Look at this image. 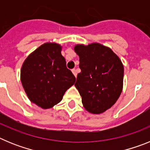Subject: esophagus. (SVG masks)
Here are the masks:
<instances>
[{
	"label": "esophagus",
	"instance_id": "esophagus-1",
	"mask_svg": "<svg viewBox=\"0 0 150 150\" xmlns=\"http://www.w3.org/2000/svg\"><path fill=\"white\" fill-rule=\"evenodd\" d=\"M72 72H73V74H74V76H76V75H77V73H76V69H73V70H72Z\"/></svg>",
	"mask_w": 150,
	"mask_h": 150
}]
</instances>
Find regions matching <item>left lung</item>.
<instances>
[{
	"instance_id": "left-lung-1",
	"label": "left lung",
	"mask_w": 150,
	"mask_h": 150,
	"mask_svg": "<svg viewBox=\"0 0 150 150\" xmlns=\"http://www.w3.org/2000/svg\"><path fill=\"white\" fill-rule=\"evenodd\" d=\"M79 68L75 86L85 109L100 114L110 109L122 91L124 67L120 58L107 46L98 43L76 45Z\"/></svg>"
}]
</instances>
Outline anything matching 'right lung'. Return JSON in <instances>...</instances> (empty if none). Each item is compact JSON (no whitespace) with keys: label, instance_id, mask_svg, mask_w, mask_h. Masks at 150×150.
<instances>
[{"label":"right lung","instance_id":"add662e5","mask_svg":"<svg viewBox=\"0 0 150 150\" xmlns=\"http://www.w3.org/2000/svg\"><path fill=\"white\" fill-rule=\"evenodd\" d=\"M61 51L59 44L44 43L30 54L22 64V86L30 101L43 109L59 103L76 80Z\"/></svg>","mask_w":150,"mask_h":150}]
</instances>
